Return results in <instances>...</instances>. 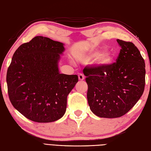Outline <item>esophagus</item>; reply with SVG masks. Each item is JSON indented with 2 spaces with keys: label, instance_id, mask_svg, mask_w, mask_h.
I'll return each mask as SVG.
<instances>
[{
  "label": "esophagus",
  "instance_id": "1",
  "mask_svg": "<svg viewBox=\"0 0 151 151\" xmlns=\"http://www.w3.org/2000/svg\"><path fill=\"white\" fill-rule=\"evenodd\" d=\"M78 78L79 81H83L84 79H85V77L84 75L82 74V73H79L78 75Z\"/></svg>",
  "mask_w": 151,
  "mask_h": 151
}]
</instances>
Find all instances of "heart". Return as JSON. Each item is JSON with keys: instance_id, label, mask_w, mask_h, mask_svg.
I'll return each mask as SVG.
<instances>
[{"instance_id": "obj_1", "label": "heart", "mask_w": 151, "mask_h": 151, "mask_svg": "<svg viewBox=\"0 0 151 151\" xmlns=\"http://www.w3.org/2000/svg\"><path fill=\"white\" fill-rule=\"evenodd\" d=\"M95 60V64L98 66H109L115 63V55L111 52H105L101 53L100 51H91L83 55L80 59L84 63H89L93 59Z\"/></svg>"}]
</instances>
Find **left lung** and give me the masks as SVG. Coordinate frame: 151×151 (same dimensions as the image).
Instances as JSON below:
<instances>
[{
  "mask_svg": "<svg viewBox=\"0 0 151 151\" xmlns=\"http://www.w3.org/2000/svg\"><path fill=\"white\" fill-rule=\"evenodd\" d=\"M116 41L121 49L116 63L83 70L89 107L102 118L128 113L142 96L145 84V64L139 51L133 43Z\"/></svg>",
  "mask_w": 151,
  "mask_h": 151,
  "instance_id": "1",
  "label": "left lung"
}]
</instances>
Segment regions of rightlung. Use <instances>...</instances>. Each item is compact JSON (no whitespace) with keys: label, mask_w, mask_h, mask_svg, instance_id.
I'll list each match as a JSON object with an SVG mask.
<instances>
[{"label":"right lung","mask_w":151,"mask_h":151,"mask_svg":"<svg viewBox=\"0 0 151 151\" xmlns=\"http://www.w3.org/2000/svg\"><path fill=\"white\" fill-rule=\"evenodd\" d=\"M64 45L38 36L21 45L13 55L6 76L9 98L30 121L54 122L66 112L67 96L78 77L59 72Z\"/></svg>","instance_id":"1"}]
</instances>
